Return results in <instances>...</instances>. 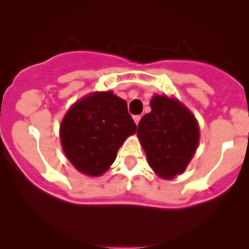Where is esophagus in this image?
<instances>
[{
  "label": "esophagus",
  "instance_id": "1",
  "mask_svg": "<svg viewBox=\"0 0 249 249\" xmlns=\"http://www.w3.org/2000/svg\"><path fill=\"white\" fill-rule=\"evenodd\" d=\"M141 118H142L141 115H134V120H135V123H136V125H139Z\"/></svg>",
  "mask_w": 249,
  "mask_h": 249
}]
</instances>
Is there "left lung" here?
Wrapping results in <instances>:
<instances>
[{
	"label": "left lung",
	"mask_w": 249,
	"mask_h": 249,
	"mask_svg": "<svg viewBox=\"0 0 249 249\" xmlns=\"http://www.w3.org/2000/svg\"><path fill=\"white\" fill-rule=\"evenodd\" d=\"M150 108L140 120L137 136L153 171L171 179L184 172L196 152L199 124L184 105L166 95L153 96Z\"/></svg>",
	"instance_id": "obj_1"
}]
</instances>
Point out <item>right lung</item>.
I'll use <instances>...</instances> for the list:
<instances>
[{
  "label": "right lung",
  "mask_w": 249,
  "mask_h": 249,
  "mask_svg": "<svg viewBox=\"0 0 249 249\" xmlns=\"http://www.w3.org/2000/svg\"><path fill=\"white\" fill-rule=\"evenodd\" d=\"M136 127L125 100L112 91H97L69 109L60 125V140L78 171L95 177L109 169L120 145Z\"/></svg>",
  "instance_id": "right-lung-1"
}]
</instances>
